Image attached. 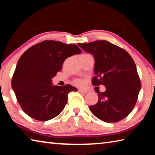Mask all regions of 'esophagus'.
I'll use <instances>...</instances> for the list:
<instances>
[{"instance_id": "esophagus-1", "label": "esophagus", "mask_w": 155, "mask_h": 155, "mask_svg": "<svg viewBox=\"0 0 155 155\" xmlns=\"http://www.w3.org/2000/svg\"><path fill=\"white\" fill-rule=\"evenodd\" d=\"M78 91L81 93H84V94H87L88 92L87 90H81V89H78Z\"/></svg>"}]
</instances>
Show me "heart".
<instances>
[{
    "instance_id": "obj_1",
    "label": "heart",
    "mask_w": 155,
    "mask_h": 155,
    "mask_svg": "<svg viewBox=\"0 0 155 155\" xmlns=\"http://www.w3.org/2000/svg\"><path fill=\"white\" fill-rule=\"evenodd\" d=\"M84 80L81 79V78H77V79L74 80V84L78 87H81V86H83L84 85Z\"/></svg>"
}]
</instances>
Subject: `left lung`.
<instances>
[{
    "instance_id": "1",
    "label": "left lung",
    "mask_w": 155,
    "mask_h": 155,
    "mask_svg": "<svg viewBox=\"0 0 155 155\" xmlns=\"http://www.w3.org/2000/svg\"><path fill=\"white\" fill-rule=\"evenodd\" d=\"M95 59L94 86L103 85L98 101L89 108L98 119L108 123L125 118L134 109L141 87L134 61L128 52L107 40L78 43Z\"/></svg>"
}]
</instances>
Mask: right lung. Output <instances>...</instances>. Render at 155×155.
<instances>
[{
	"instance_id": "1",
	"label": "right lung",
	"mask_w": 155,
	"mask_h": 155,
	"mask_svg": "<svg viewBox=\"0 0 155 155\" xmlns=\"http://www.w3.org/2000/svg\"><path fill=\"white\" fill-rule=\"evenodd\" d=\"M81 52L75 44L44 40L22 54L13 74L12 87L25 114L36 120L47 121L63 111L68 94L77 89L69 84L52 86L51 79L61 70L68 57Z\"/></svg>"
}]
</instances>
